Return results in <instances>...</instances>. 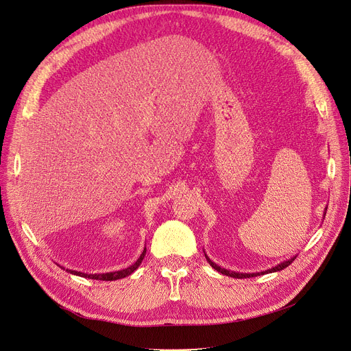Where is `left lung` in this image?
<instances>
[{"label":"left lung","instance_id":"8db88e82","mask_svg":"<svg viewBox=\"0 0 351 351\" xmlns=\"http://www.w3.org/2000/svg\"><path fill=\"white\" fill-rule=\"evenodd\" d=\"M327 210V209H326ZM326 213V212H324ZM206 256V255H205ZM297 256H293V258H289L288 261H284V263H281V264H278L277 267H274V268H271V269H267V271H263V272H252V274H243V272H235V271H230V269H225V268H221L219 265H217L215 263H212L209 258L206 256V260H208V263L210 264V267L213 268V269H217L218 272H221V274H223V276H228V277H232V278H251V277H256V276H260V274H269V272H277V271H281V269H284V268H287L289 264H291L294 260H295Z\"/></svg>","mask_w":351,"mask_h":351}]
</instances>
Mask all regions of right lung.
<instances>
[{"label":"right lung","instance_id":"1","mask_svg":"<svg viewBox=\"0 0 351 351\" xmlns=\"http://www.w3.org/2000/svg\"><path fill=\"white\" fill-rule=\"evenodd\" d=\"M146 254V248L143 250L142 255L138 258V261L134 264H132L130 267L125 268V269H120V271H114V272H106V274H84V272H79V271H73V269H67L70 274H74V276H79V277H84V278H91V280H100V281H114V280H120V278H125L128 276H130L132 272H134L138 269V267L141 265L142 260L145 258Z\"/></svg>","mask_w":351,"mask_h":351}]
</instances>
